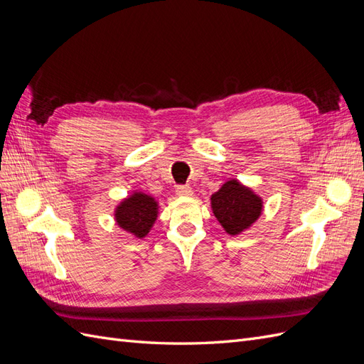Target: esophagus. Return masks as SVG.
Wrapping results in <instances>:
<instances>
[{
	"mask_svg": "<svg viewBox=\"0 0 364 364\" xmlns=\"http://www.w3.org/2000/svg\"><path fill=\"white\" fill-rule=\"evenodd\" d=\"M176 194H178V196H193V190L190 188L188 185H178V188H176Z\"/></svg>",
	"mask_w": 364,
	"mask_h": 364,
	"instance_id": "esophagus-1",
	"label": "esophagus"
}]
</instances>
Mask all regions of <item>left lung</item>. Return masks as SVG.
I'll use <instances>...</instances> for the list:
<instances>
[{
	"label": "left lung",
	"instance_id": "1",
	"mask_svg": "<svg viewBox=\"0 0 364 364\" xmlns=\"http://www.w3.org/2000/svg\"><path fill=\"white\" fill-rule=\"evenodd\" d=\"M211 206L226 232L238 235L257 222L262 211V200L247 186L232 179L211 196Z\"/></svg>",
	"mask_w": 364,
	"mask_h": 364
}]
</instances>
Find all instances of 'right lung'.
I'll list each match as a JSON object with an SVG mask.
<instances>
[{
  "label": "right lung",
  "mask_w": 364,
  "mask_h": 364,
  "mask_svg": "<svg viewBox=\"0 0 364 364\" xmlns=\"http://www.w3.org/2000/svg\"><path fill=\"white\" fill-rule=\"evenodd\" d=\"M158 217V202L144 193H134L117 206L115 220L123 228L138 238L146 237Z\"/></svg>",
  "instance_id": "add662e5"
}]
</instances>
